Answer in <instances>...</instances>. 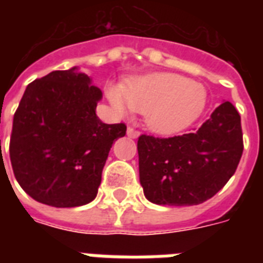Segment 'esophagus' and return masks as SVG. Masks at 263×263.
Segmentation results:
<instances>
[{
	"mask_svg": "<svg viewBox=\"0 0 263 263\" xmlns=\"http://www.w3.org/2000/svg\"><path fill=\"white\" fill-rule=\"evenodd\" d=\"M127 135L128 138H131V139H138L139 138V131H136V129H134V128L128 127L127 128Z\"/></svg>",
	"mask_w": 263,
	"mask_h": 263,
	"instance_id": "esophagus-1",
	"label": "esophagus"
}]
</instances>
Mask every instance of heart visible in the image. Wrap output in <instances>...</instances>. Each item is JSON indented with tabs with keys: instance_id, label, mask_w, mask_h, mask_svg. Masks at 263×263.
<instances>
[{
	"instance_id": "1",
	"label": "heart",
	"mask_w": 263,
	"mask_h": 263,
	"mask_svg": "<svg viewBox=\"0 0 263 263\" xmlns=\"http://www.w3.org/2000/svg\"><path fill=\"white\" fill-rule=\"evenodd\" d=\"M106 97L120 116L144 113V121L157 134H175L190 127L206 107V90L185 76L157 72L136 78L125 87L110 83Z\"/></svg>"
}]
</instances>
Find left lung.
<instances>
[{
	"label": "left lung",
	"instance_id": "8db88e82",
	"mask_svg": "<svg viewBox=\"0 0 263 263\" xmlns=\"http://www.w3.org/2000/svg\"><path fill=\"white\" fill-rule=\"evenodd\" d=\"M243 153L240 115L224 101L196 131L138 139L139 180L146 199L194 206L214 196L236 171Z\"/></svg>",
	"mask_w": 263,
	"mask_h": 263
}]
</instances>
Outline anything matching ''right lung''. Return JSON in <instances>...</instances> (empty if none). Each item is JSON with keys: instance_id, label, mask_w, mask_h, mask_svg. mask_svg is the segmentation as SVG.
<instances>
[{"instance_id": "right-lung-1", "label": "right lung", "mask_w": 263, "mask_h": 263, "mask_svg": "<svg viewBox=\"0 0 263 263\" xmlns=\"http://www.w3.org/2000/svg\"><path fill=\"white\" fill-rule=\"evenodd\" d=\"M102 92L72 67L28 84L13 117L10 162L20 187L43 204L76 208L95 199L111 144L124 124L95 113Z\"/></svg>"}]
</instances>
